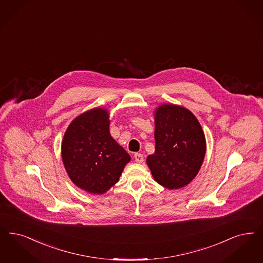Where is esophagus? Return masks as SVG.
Masks as SVG:
<instances>
[{"instance_id":"1","label":"esophagus","mask_w":263,"mask_h":263,"mask_svg":"<svg viewBox=\"0 0 263 263\" xmlns=\"http://www.w3.org/2000/svg\"><path fill=\"white\" fill-rule=\"evenodd\" d=\"M134 159H135L137 163H142L144 161V157H143L142 154H138L137 153V154L134 155Z\"/></svg>"}]
</instances>
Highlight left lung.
<instances>
[{
	"label": "left lung",
	"mask_w": 263,
	"mask_h": 263,
	"mask_svg": "<svg viewBox=\"0 0 263 263\" xmlns=\"http://www.w3.org/2000/svg\"><path fill=\"white\" fill-rule=\"evenodd\" d=\"M154 116L156 147L147 156V166L159 185L181 189L201 167L206 151L204 133L197 117L184 106L158 105Z\"/></svg>",
	"instance_id": "left-lung-1"
}]
</instances>
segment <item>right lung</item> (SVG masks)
Wrapping results in <instances>:
<instances>
[{
    "label": "right lung",
    "instance_id": "1",
    "mask_svg": "<svg viewBox=\"0 0 263 263\" xmlns=\"http://www.w3.org/2000/svg\"><path fill=\"white\" fill-rule=\"evenodd\" d=\"M109 114L95 107L75 117L62 142L63 165L78 188L103 195L118 182L131 157L109 133Z\"/></svg>",
    "mask_w": 263,
    "mask_h": 263
}]
</instances>
